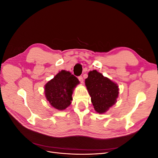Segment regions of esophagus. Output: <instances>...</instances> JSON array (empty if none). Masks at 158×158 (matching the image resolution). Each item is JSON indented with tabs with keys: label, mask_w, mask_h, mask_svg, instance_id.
<instances>
[{
	"label": "esophagus",
	"mask_w": 158,
	"mask_h": 158,
	"mask_svg": "<svg viewBox=\"0 0 158 158\" xmlns=\"http://www.w3.org/2000/svg\"><path fill=\"white\" fill-rule=\"evenodd\" d=\"M78 80H79V81H80V82L81 83H83V81H84V78H83V77H82V76H78Z\"/></svg>",
	"instance_id": "1"
}]
</instances>
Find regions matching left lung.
Listing matches in <instances>:
<instances>
[{"label": "left lung", "mask_w": 158, "mask_h": 158, "mask_svg": "<svg viewBox=\"0 0 158 158\" xmlns=\"http://www.w3.org/2000/svg\"><path fill=\"white\" fill-rule=\"evenodd\" d=\"M85 84L95 111L104 113L115 103L118 95V85L97 70L89 72Z\"/></svg>", "instance_id": "obj_1"}]
</instances>
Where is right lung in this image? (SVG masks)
<instances>
[{"label":"right lung","instance_id":"add662e5","mask_svg":"<svg viewBox=\"0 0 158 158\" xmlns=\"http://www.w3.org/2000/svg\"><path fill=\"white\" fill-rule=\"evenodd\" d=\"M78 84L79 80L76 76L62 70L45 85L46 98L54 108L64 110L70 105L73 90Z\"/></svg>","mask_w":158,"mask_h":158}]
</instances>
